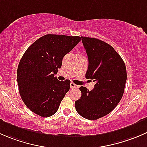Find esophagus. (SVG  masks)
I'll return each instance as SVG.
<instances>
[{
    "mask_svg": "<svg viewBox=\"0 0 147 147\" xmlns=\"http://www.w3.org/2000/svg\"><path fill=\"white\" fill-rule=\"evenodd\" d=\"M78 85H77V84H74L73 82H71L70 83V88L71 89H78Z\"/></svg>",
    "mask_w": 147,
    "mask_h": 147,
    "instance_id": "obj_1",
    "label": "esophagus"
}]
</instances>
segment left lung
<instances>
[{"mask_svg":"<svg viewBox=\"0 0 147 147\" xmlns=\"http://www.w3.org/2000/svg\"><path fill=\"white\" fill-rule=\"evenodd\" d=\"M88 57L85 78L95 82L92 90L80 87L82 96L75 101L76 111L85 119L94 120L110 113L124 91L127 69L115 49L104 41L81 37Z\"/></svg>","mask_w":147,"mask_h":147,"instance_id":"left-lung-1","label":"left lung"}]
</instances>
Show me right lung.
<instances>
[{
	"instance_id": "add662e5",
	"label": "right lung",
	"mask_w": 147,
	"mask_h": 147,
	"mask_svg": "<svg viewBox=\"0 0 147 147\" xmlns=\"http://www.w3.org/2000/svg\"><path fill=\"white\" fill-rule=\"evenodd\" d=\"M80 40L79 36L47 34L25 52L18 67L17 81L20 97L32 112L42 117L56 113L70 80L59 81L55 75L64 56Z\"/></svg>"
}]
</instances>
